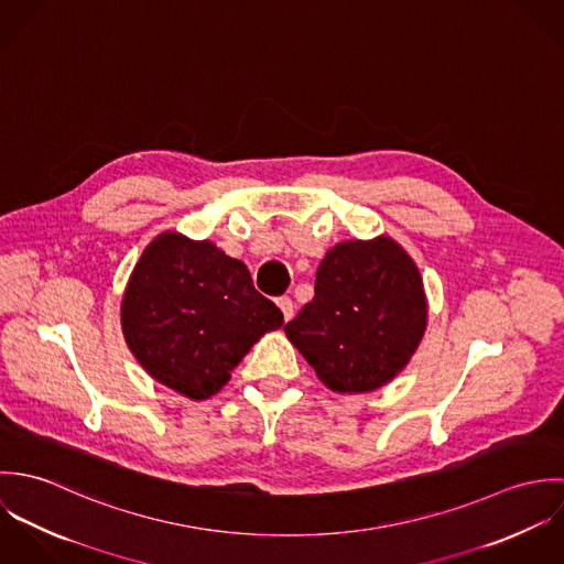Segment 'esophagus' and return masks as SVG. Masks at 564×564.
I'll return each mask as SVG.
<instances>
[{
	"label": "esophagus",
	"mask_w": 564,
	"mask_h": 564,
	"mask_svg": "<svg viewBox=\"0 0 564 564\" xmlns=\"http://www.w3.org/2000/svg\"><path fill=\"white\" fill-rule=\"evenodd\" d=\"M278 306H280L282 315H284V322L293 319V313H295V304H293V300H291V297H280V300H278Z\"/></svg>",
	"instance_id": "1"
}]
</instances>
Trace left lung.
Here are the masks:
<instances>
[{
	"instance_id": "obj_1",
	"label": "left lung",
	"mask_w": 564,
	"mask_h": 564,
	"mask_svg": "<svg viewBox=\"0 0 564 564\" xmlns=\"http://www.w3.org/2000/svg\"><path fill=\"white\" fill-rule=\"evenodd\" d=\"M427 327L416 262L387 235L336 242L322 260L315 297L284 325L323 384L371 393L410 362Z\"/></svg>"
}]
</instances>
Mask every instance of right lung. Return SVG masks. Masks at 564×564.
Listing matches in <instances>:
<instances>
[{"label":"right lung","instance_id":"obj_1","mask_svg":"<svg viewBox=\"0 0 564 564\" xmlns=\"http://www.w3.org/2000/svg\"><path fill=\"white\" fill-rule=\"evenodd\" d=\"M241 260L213 241L162 232L150 242L121 300L126 343L171 391L202 402L219 393L260 336L282 327Z\"/></svg>","mask_w":564,"mask_h":564}]
</instances>
